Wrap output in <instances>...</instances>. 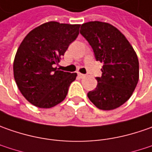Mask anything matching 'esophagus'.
<instances>
[{
	"instance_id": "1",
	"label": "esophagus",
	"mask_w": 152,
	"mask_h": 152,
	"mask_svg": "<svg viewBox=\"0 0 152 152\" xmlns=\"http://www.w3.org/2000/svg\"><path fill=\"white\" fill-rule=\"evenodd\" d=\"M78 76L80 77V78H84L86 75H84V74H81V73H78Z\"/></svg>"
}]
</instances>
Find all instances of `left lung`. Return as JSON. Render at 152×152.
<instances>
[{
	"mask_svg": "<svg viewBox=\"0 0 152 152\" xmlns=\"http://www.w3.org/2000/svg\"><path fill=\"white\" fill-rule=\"evenodd\" d=\"M80 34L89 43L95 59L103 63L97 85L87 93L99 109L113 110L131 97L139 81V60L133 47L118 29L102 22L81 25Z\"/></svg>",
	"mask_w": 152,
	"mask_h": 152,
	"instance_id": "8db88e82",
	"label": "left lung"
}]
</instances>
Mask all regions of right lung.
Masks as SVG:
<instances>
[{
  "label": "right lung",
  "mask_w": 152,
  "mask_h": 152,
  "mask_svg": "<svg viewBox=\"0 0 152 152\" xmlns=\"http://www.w3.org/2000/svg\"><path fill=\"white\" fill-rule=\"evenodd\" d=\"M79 24L49 22L33 29L15 56V81L23 97L41 108H50L66 98L76 73L59 71L57 65L79 34Z\"/></svg>",
  "instance_id": "add662e5"
}]
</instances>
